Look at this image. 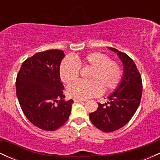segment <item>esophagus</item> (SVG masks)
<instances>
[{
	"instance_id": "esophagus-1",
	"label": "esophagus",
	"mask_w": 160,
	"mask_h": 160,
	"mask_svg": "<svg viewBox=\"0 0 160 160\" xmlns=\"http://www.w3.org/2000/svg\"><path fill=\"white\" fill-rule=\"evenodd\" d=\"M74 102H77V103H83V102H86V101L83 100H78V99H74Z\"/></svg>"
}]
</instances>
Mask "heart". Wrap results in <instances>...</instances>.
Returning a JSON list of instances; mask_svg holds the SVG:
<instances>
[{
  "mask_svg": "<svg viewBox=\"0 0 160 160\" xmlns=\"http://www.w3.org/2000/svg\"><path fill=\"white\" fill-rule=\"evenodd\" d=\"M80 67L91 68L88 74L89 81H75L67 88L70 98L86 100L98 96L102 89L112 90L118 86L122 71L117 62L101 52H91L83 57H66L59 68V75L64 83H70L78 77Z\"/></svg>",
  "mask_w": 160,
  "mask_h": 160,
  "instance_id": "b5f03b06",
  "label": "heart"
}]
</instances>
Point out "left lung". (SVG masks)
I'll return each instance as SVG.
<instances>
[{"label":"left lung","mask_w":160,"mask_h":160,"mask_svg":"<svg viewBox=\"0 0 160 160\" xmlns=\"http://www.w3.org/2000/svg\"><path fill=\"white\" fill-rule=\"evenodd\" d=\"M123 65L121 81L104 104L98 103V109L89 113V119L96 128L111 132L122 128L132 119L141 102L142 81L140 73L129 56L112 47Z\"/></svg>","instance_id":"1"}]
</instances>
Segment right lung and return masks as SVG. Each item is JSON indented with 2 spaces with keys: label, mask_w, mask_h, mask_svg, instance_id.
Wrapping results in <instances>:
<instances>
[{
  "label": "right lung",
  "mask_w": 160,
  "mask_h": 160,
  "mask_svg": "<svg viewBox=\"0 0 160 160\" xmlns=\"http://www.w3.org/2000/svg\"><path fill=\"white\" fill-rule=\"evenodd\" d=\"M65 56L58 49L36 53L23 62L16 78V95L24 114L45 131L63 126L74 103L72 99H64L59 68Z\"/></svg>",
  "instance_id": "right-lung-1"
}]
</instances>
